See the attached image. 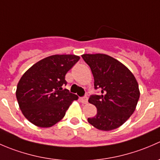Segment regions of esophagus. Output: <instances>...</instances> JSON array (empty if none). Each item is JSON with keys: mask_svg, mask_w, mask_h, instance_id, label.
<instances>
[{"mask_svg": "<svg viewBox=\"0 0 160 160\" xmlns=\"http://www.w3.org/2000/svg\"><path fill=\"white\" fill-rule=\"evenodd\" d=\"M80 101H81L83 104H87V103L88 102V97H83V98H80Z\"/></svg>", "mask_w": 160, "mask_h": 160, "instance_id": "1", "label": "esophagus"}]
</instances>
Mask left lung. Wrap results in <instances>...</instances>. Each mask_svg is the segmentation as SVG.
Returning a JSON list of instances; mask_svg holds the SVG:
<instances>
[{
  "instance_id": "left-lung-1",
  "label": "left lung",
  "mask_w": 160,
  "mask_h": 160,
  "mask_svg": "<svg viewBox=\"0 0 160 160\" xmlns=\"http://www.w3.org/2000/svg\"><path fill=\"white\" fill-rule=\"evenodd\" d=\"M82 58L90 67L94 88L101 93L88 100L97 108V114L88 118V122L99 130L115 129L135 110L140 96L138 82L125 65L110 56L83 54Z\"/></svg>"
}]
</instances>
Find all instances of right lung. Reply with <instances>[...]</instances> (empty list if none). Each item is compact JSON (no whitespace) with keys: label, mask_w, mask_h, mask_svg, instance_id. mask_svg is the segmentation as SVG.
Listing matches in <instances>:
<instances>
[{"label":"right lung","mask_w":160,"mask_h":160,"mask_svg":"<svg viewBox=\"0 0 160 160\" xmlns=\"http://www.w3.org/2000/svg\"><path fill=\"white\" fill-rule=\"evenodd\" d=\"M79 59L75 55H53L38 61L23 74L16 98L22 114L31 123L41 128L52 127L78 99L62 86L67 83V72Z\"/></svg>","instance_id":"right-lung-1"}]
</instances>
